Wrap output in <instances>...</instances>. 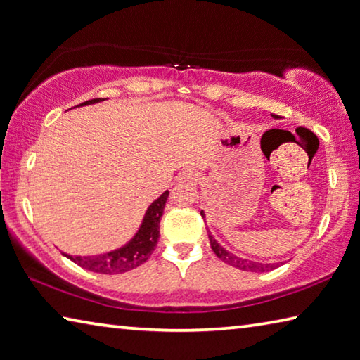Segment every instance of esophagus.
Here are the masks:
<instances>
[{"label": "esophagus", "mask_w": 360, "mask_h": 360, "mask_svg": "<svg viewBox=\"0 0 360 360\" xmlns=\"http://www.w3.org/2000/svg\"><path fill=\"white\" fill-rule=\"evenodd\" d=\"M195 179V172L193 169H186V171H183V174L180 175V183H189V181H194Z\"/></svg>", "instance_id": "esophagus-1"}]
</instances>
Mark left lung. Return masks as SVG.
I'll use <instances>...</instances> for the list:
<instances>
[{"label": "left lung", "instance_id": "1", "mask_svg": "<svg viewBox=\"0 0 360 360\" xmlns=\"http://www.w3.org/2000/svg\"><path fill=\"white\" fill-rule=\"evenodd\" d=\"M273 117H279V116H274ZM202 218H205V213H203V210L200 212ZM208 238H210V244H212V249L213 252L218 255V259H221L222 262H226L227 264L233 268H238L243 271H250V273H264V271H271L279 266V263H260V262H252V260H248V259H241V257H236L233 254H230L229 250L224 249L221 244L213 238V235L208 232Z\"/></svg>", "mask_w": 360, "mask_h": 360}]
</instances>
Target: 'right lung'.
<instances>
[{"label": "right lung", "mask_w": 360, "mask_h": 360, "mask_svg": "<svg viewBox=\"0 0 360 360\" xmlns=\"http://www.w3.org/2000/svg\"><path fill=\"white\" fill-rule=\"evenodd\" d=\"M103 101V98H92L87 100L84 103H79L78 106L94 105ZM169 198V191L162 193L157 200L150 203V207L147 208L142 219L141 227L133 238L128 241L125 246H122L111 252L100 254V255H69L63 252L67 259L77 263L78 266L94 271V273L100 274H120L127 273V271L138 268L139 264L146 263L148 257L157 248V243L160 238V221L162 212H165L166 200Z\"/></svg>", "instance_id": "right-lung-1"}]
</instances>
